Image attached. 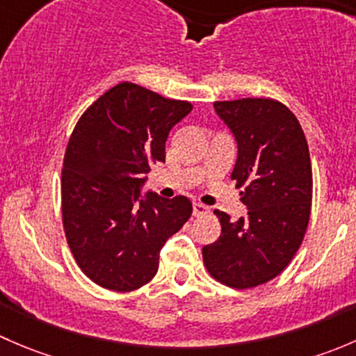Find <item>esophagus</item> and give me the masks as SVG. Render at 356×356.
I'll return each instance as SVG.
<instances>
[{
  "mask_svg": "<svg viewBox=\"0 0 356 356\" xmlns=\"http://www.w3.org/2000/svg\"><path fill=\"white\" fill-rule=\"evenodd\" d=\"M204 213H208V208L204 207V204L193 203V215H195V217H200V215H204Z\"/></svg>",
  "mask_w": 356,
  "mask_h": 356,
  "instance_id": "esophagus-1",
  "label": "esophagus"
}]
</instances>
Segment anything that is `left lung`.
<instances>
[{
	"mask_svg": "<svg viewBox=\"0 0 356 356\" xmlns=\"http://www.w3.org/2000/svg\"><path fill=\"white\" fill-rule=\"evenodd\" d=\"M215 111L238 143L231 179L243 189L248 215L232 222L215 210L222 232L203 246V261L215 281L250 289L277 277L307 232L312 208V161L300 122L270 98L215 102Z\"/></svg>",
	"mask_w": 356,
	"mask_h": 356,
	"instance_id": "8db88e82",
	"label": "left lung"
}]
</instances>
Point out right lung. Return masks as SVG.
Here are the masks:
<instances>
[{"label":"right lung","instance_id":"obj_1","mask_svg":"<svg viewBox=\"0 0 356 356\" xmlns=\"http://www.w3.org/2000/svg\"><path fill=\"white\" fill-rule=\"evenodd\" d=\"M193 105L132 82L99 96L79 118L62 170V218L81 270L118 293L148 284L160 250L193 213L186 196H141L152 168L165 161L168 132Z\"/></svg>","mask_w":356,"mask_h":356}]
</instances>
